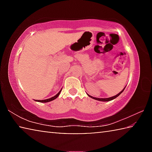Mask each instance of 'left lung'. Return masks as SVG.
<instances>
[{
    "mask_svg": "<svg viewBox=\"0 0 152 152\" xmlns=\"http://www.w3.org/2000/svg\"><path fill=\"white\" fill-rule=\"evenodd\" d=\"M125 88H124V89H123L122 91H121L119 94H117V95H115V96H112V97H110V98H107V99H100V98H95V97L90 96V95H88V96H90L91 98H92V99H95V100H97V101H112V100H113V99H115V98H117V96H119V95H120L121 94L122 92H123V91H124Z\"/></svg>",
    "mask_w": 152,
    "mask_h": 152,
    "instance_id": "obj_1",
    "label": "left lung"
}]
</instances>
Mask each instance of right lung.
Here are the masks:
<instances>
[{
	"instance_id": "obj_1",
	"label": "right lung",
	"mask_w": 152,
	"mask_h": 152,
	"mask_svg": "<svg viewBox=\"0 0 152 152\" xmlns=\"http://www.w3.org/2000/svg\"><path fill=\"white\" fill-rule=\"evenodd\" d=\"M61 91H60V92H58V93L57 94L55 95L54 96L50 98V99H45V100H36L35 101L39 102H50V101H53V100L56 99V98H58V96H59V95H60V93L61 92Z\"/></svg>"
}]
</instances>
